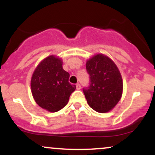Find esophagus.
I'll return each instance as SVG.
<instances>
[{
  "instance_id": "esophagus-1",
  "label": "esophagus",
  "mask_w": 155,
  "mask_h": 155,
  "mask_svg": "<svg viewBox=\"0 0 155 155\" xmlns=\"http://www.w3.org/2000/svg\"><path fill=\"white\" fill-rule=\"evenodd\" d=\"M76 85V90H79L80 89H81V85H80V84L79 83H77Z\"/></svg>"
}]
</instances>
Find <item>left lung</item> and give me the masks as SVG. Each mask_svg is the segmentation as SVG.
I'll return each instance as SVG.
<instances>
[{
  "label": "left lung",
  "instance_id": "obj_1",
  "mask_svg": "<svg viewBox=\"0 0 155 155\" xmlns=\"http://www.w3.org/2000/svg\"><path fill=\"white\" fill-rule=\"evenodd\" d=\"M90 86L83 92L89 106L99 113L111 111L120 100L123 83L120 71L109 58L103 54L87 61Z\"/></svg>",
  "mask_w": 155,
  "mask_h": 155
}]
</instances>
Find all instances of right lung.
<instances>
[{
	"label": "right lung",
	"instance_id": "1",
	"mask_svg": "<svg viewBox=\"0 0 155 155\" xmlns=\"http://www.w3.org/2000/svg\"><path fill=\"white\" fill-rule=\"evenodd\" d=\"M70 75L63 70V61L54 55L38 64L31 78V92L40 107L56 112L66 106L76 85L68 82Z\"/></svg>",
	"mask_w": 155,
	"mask_h": 155
}]
</instances>
